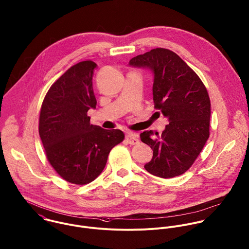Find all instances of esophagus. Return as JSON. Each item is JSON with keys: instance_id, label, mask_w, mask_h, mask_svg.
<instances>
[{"instance_id": "1", "label": "esophagus", "mask_w": 249, "mask_h": 249, "mask_svg": "<svg viewBox=\"0 0 249 249\" xmlns=\"http://www.w3.org/2000/svg\"><path fill=\"white\" fill-rule=\"evenodd\" d=\"M127 142L131 145H135V144H138L139 143V139H138V136L135 134V133H127L126 137H125Z\"/></svg>"}]
</instances>
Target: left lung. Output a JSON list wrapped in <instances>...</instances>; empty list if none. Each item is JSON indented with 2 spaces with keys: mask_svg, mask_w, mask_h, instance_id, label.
<instances>
[{
  "mask_svg": "<svg viewBox=\"0 0 249 249\" xmlns=\"http://www.w3.org/2000/svg\"><path fill=\"white\" fill-rule=\"evenodd\" d=\"M129 64L152 71L155 108L169 122L160 137L151 130L141 134L142 142L153 150L144 168L160 178L179 176L193 165L209 139L208 91L196 73L172 51L153 49L133 57Z\"/></svg>",
  "mask_w": 249,
  "mask_h": 249,
  "instance_id": "left-lung-1",
  "label": "left lung"
}]
</instances>
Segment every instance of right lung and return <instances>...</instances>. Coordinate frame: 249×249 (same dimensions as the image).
I'll return each mask as SVG.
<instances>
[{
	"instance_id": "1",
	"label": "right lung",
	"mask_w": 249,
	"mask_h": 249,
	"mask_svg": "<svg viewBox=\"0 0 249 249\" xmlns=\"http://www.w3.org/2000/svg\"><path fill=\"white\" fill-rule=\"evenodd\" d=\"M97 64L81 61L54 82L43 100L39 136L47 159L65 181L85 185L95 180L116 144L124 140L120 130H105L89 123V108L97 101L92 77Z\"/></svg>"
}]
</instances>
